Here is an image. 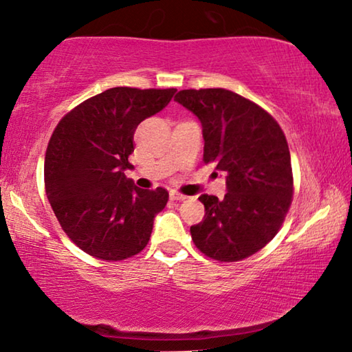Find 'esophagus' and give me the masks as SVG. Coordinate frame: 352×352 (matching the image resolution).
Returning a JSON list of instances; mask_svg holds the SVG:
<instances>
[{
    "label": "esophagus",
    "instance_id": "34e87169",
    "mask_svg": "<svg viewBox=\"0 0 352 352\" xmlns=\"http://www.w3.org/2000/svg\"><path fill=\"white\" fill-rule=\"evenodd\" d=\"M170 198L173 199V201H184V199H187L188 197H186V195H182V193H177V192H171Z\"/></svg>",
    "mask_w": 352,
    "mask_h": 352
}]
</instances>
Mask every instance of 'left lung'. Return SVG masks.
Returning <instances> with one entry per match:
<instances>
[{
	"label": "left lung",
	"instance_id": "1",
	"mask_svg": "<svg viewBox=\"0 0 352 352\" xmlns=\"http://www.w3.org/2000/svg\"><path fill=\"white\" fill-rule=\"evenodd\" d=\"M175 100L201 122L203 160L226 175L223 198H198L206 214L190 226L195 245L217 261L252 256L274 239L291 206L285 133L266 110L228 89H184Z\"/></svg>",
	"mask_w": 352,
	"mask_h": 352
}]
</instances>
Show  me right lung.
I'll list each match as a JSON object with an SVG mask.
<instances>
[{
  "mask_svg": "<svg viewBox=\"0 0 352 352\" xmlns=\"http://www.w3.org/2000/svg\"><path fill=\"white\" fill-rule=\"evenodd\" d=\"M176 89H107L70 110L48 142L47 198L64 232L88 255L121 261L148 245L168 192L144 190L124 175L138 124L170 104Z\"/></svg>",
  "mask_w": 352,
  "mask_h": 352,
  "instance_id": "add662e5",
  "label": "right lung"
}]
</instances>
